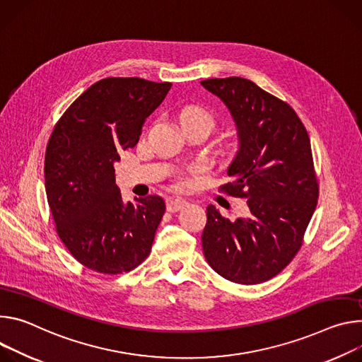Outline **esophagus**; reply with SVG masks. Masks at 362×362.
<instances>
[{
  "instance_id": "esophagus-1",
  "label": "esophagus",
  "mask_w": 362,
  "mask_h": 362,
  "mask_svg": "<svg viewBox=\"0 0 362 362\" xmlns=\"http://www.w3.org/2000/svg\"><path fill=\"white\" fill-rule=\"evenodd\" d=\"M187 204V199L178 195H168L167 197V210L171 213L178 211L180 209H182Z\"/></svg>"
}]
</instances>
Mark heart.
I'll return each mask as SVG.
<instances>
[{
    "label": "heart",
    "mask_w": 362,
    "mask_h": 362,
    "mask_svg": "<svg viewBox=\"0 0 362 362\" xmlns=\"http://www.w3.org/2000/svg\"><path fill=\"white\" fill-rule=\"evenodd\" d=\"M180 120H181V125L182 124H202L204 127H207L210 131L214 128V117L210 112H207L203 107H198V106H188L185 107L181 115H180Z\"/></svg>",
    "instance_id": "1"
}]
</instances>
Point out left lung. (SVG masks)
<instances>
[{"instance_id": "8db88e82", "label": "left lung", "mask_w": 362, "mask_h": 362, "mask_svg": "<svg viewBox=\"0 0 362 362\" xmlns=\"http://www.w3.org/2000/svg\"><path fill=\"white\" fill-rule=\"evenodd\" d=\"M202 86L223 100L235 124L238 149L227 168L234 181L223 189L247 204L234 221L207 207L203 252L224 279L262 284L295 257L316 209L310 141L296 112L252 80L207 78Z\"/></svg>"}]
</instances>
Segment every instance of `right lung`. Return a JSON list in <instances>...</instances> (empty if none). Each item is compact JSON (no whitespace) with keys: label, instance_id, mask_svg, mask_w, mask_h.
Instances as JSON below:
<instances>
[{"label":"right lung","instance_id":"right-lung-1","mask_svg":"<svg viewBox=\"0 0 362 362\" xmlns=\"http://www.w3.org/2000/svg\"><path fill=\"white\" fill-rule=\"evenodd\" d=\"M171 86L139 77L102 78L70 105L49 139L45 178L57 233L73 257L95 272H129L151 252L164 199L124 203L113 165L138 144L145 119Z\"/></svg>","mask_w":362,"mask_h":362}]
</instances>
